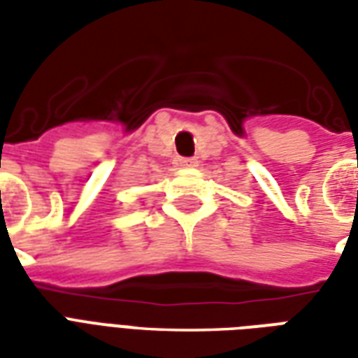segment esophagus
<instances>
[{
  "mask_svg": "<svg viewBox=\"0 0 358 358\" xmlns=\"http://www.w3.org/2000/svg\"><path fill=\"white\" fill-rule=\"evenodd\" d=\"M176 164H178L180 169H186V166H197V161L195 159H178Z\"/></svg>",
  "mask_w": 358,
  "mask_h": 358,
  "instance_id": "1",
  "label": "esophagus"
}]
</instances>
